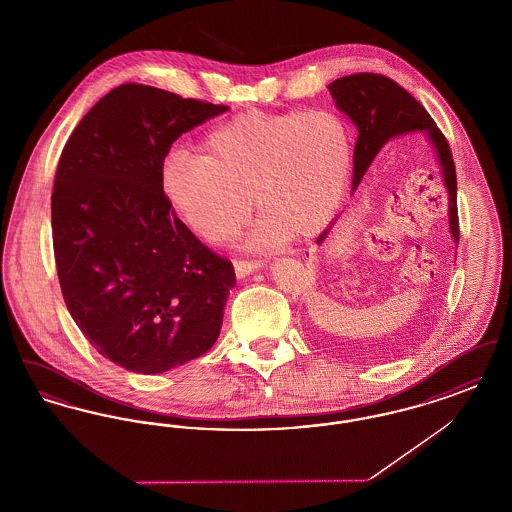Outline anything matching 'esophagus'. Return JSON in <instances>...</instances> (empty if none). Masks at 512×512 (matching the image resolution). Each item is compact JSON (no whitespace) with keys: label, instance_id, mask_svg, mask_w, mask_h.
Returning <instances> with one entry per match:
<instances>
[{"label":"esophagus","instance_id":"esophagus-1","mask_svg":"<svg viewBox=\"0 0 512 512\" xmlns=\"http://www.w3.org/2000/svg\"><path fill=\"white\" fill-rule=\"evenodd\" d=\"M263 267H265L263 261H236V263H234L238 278H245V276H249V274H253L255 270H259V268Z\"/></svg>","mask_w":512,"mask_h":512}]
</instances>
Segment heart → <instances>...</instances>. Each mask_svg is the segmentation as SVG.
<instances>
[{"mask_svg": "<svg viewBox=\"0 0 512 512\" xmlns=\"http://www.w3.org/2000/svg\"><path fill=\"white\" fill-rule=\"evenodd\" d=\"M351 165V130L336 111H249L217 126L201 153L172 149L161 178L178 215L211 244L232 240L257 203L251 244L270 249L332 220Z\"/></svg>", "mask_w": 512, "mask_h": 512, "instance_id": "b5f03b06", "label": "heart"}]
</instances>
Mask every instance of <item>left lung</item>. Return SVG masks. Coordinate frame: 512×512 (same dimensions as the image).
I'll return each mask as SVG.
<instances>
[{"instance_id": "8db88e82", "label": "left lung", "mask_w": 512, "mask_h": 512, "mask_svg": "<svg viewBox=\"0 0 512 512\" xmlns=\"http://www.w3.org/2000/svg\"><path fill=\"white\" fill-rule=\"evenodd\" d=\"M328 90L336 101V107L351 119L359 132L353 151L351 194L361 184L365 172L376 159V155L382 151V147L399 136L424 132L438 157L441 176L449 194V230L455 244H459L455 163L445 136L441 134L434 119L428 115V111L405 88L382 74L341 76L328 86ZM330 228L332 224L318 236V245L324 242Z\"/></svg>"}]
</instances>
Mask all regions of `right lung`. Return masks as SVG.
<instances>
[{
  "label": "right lung",
  "instance_id": "right-lung-1",
  "mask_svg": "<svg viewBox=\"0 0 512 512\" xmlns=\"http://www.w3.org/2000/svg\"><path fill=\"white\" fill-rule=\"evenodd\" d=\"M226 111L122 84L61 153L51 230L63 299L99 355L130 372H167L219 338L234 267L174 215L161 176L172 144Z\"/></svg>",
  "mask_w": 512,
  "mask_h": 512
}]
</instances>
